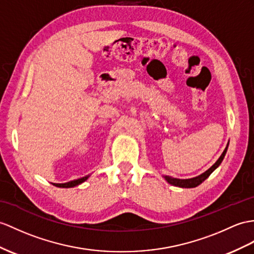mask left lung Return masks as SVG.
Instances as JSON below:
<instances>
[{
  "mask_svg": "<svg viewBox=\"0 0 254 254\" xmlns=\"http://www.w3.org/2000/svg\"><path fill=\"white\" fill-rule=\"evenodd\" d=\"M227 147H228V144L226 145L225 150L223 151V153H222V155L220 156V158L216 160V162L210 167V168L203 172V174H201L200 176L198 177H195V178H191V179H177V178H172V177H169V176H165V180L168 182L169 184L171 185H175V187H179V188H187V189H190V188H196L198 187L199 184H201L203 181L206 180V179L212 174V172L218 168V167L220 166V164L222 163V160H223L225 154H226V151H227Z\"/></svg>",
  "mask_w": 254,
  "mask_h": 254,
  "instance_id": "1",
  "label": "left lung"
}]
</instances>
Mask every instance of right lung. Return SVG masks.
Segmentation results:
<instances>
[{
    "instance_id": "obj_1",
    "label": "right lung",
    "mask_w": 254,
    "mask_h": 254,
    "mask_svg": "<svg viewBox=\"0 0 254 254\" xmlns=\"http://www.w3.org/2000/svg\"><path fill=\"white\" fill-rule=\"evenodd\" d=\"M88 178H89V176H86V177L79 178V179H76V180H72V181L66 182V183H54V185H55V187H57V188H64V189L74 188V187H76V185H79L80 183L85 182Z\"/></svg>"
}]
</instances>
